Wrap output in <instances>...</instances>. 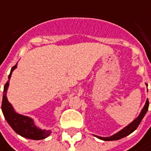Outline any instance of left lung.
<instances>
[{
    "mask_svg": "<svg viewBox=\"0 0 151 151\" xmlns=\"http://www.w3.org/2000/svg\"><path fill=\"white\" fill-rule=\"evenodd\" d=\"M148 108H149V101L147 100V101H146V103H145V106H144V108H143L142 111H141V113L139 114V116H138V117H137V118H136L133 122H131L128 126H127L126 128H124L122 130H121L120 132H118L117 134L112 135V136H111V137L104 138V137H100V136H96V135H95V137H97L98 139H102V140L111 141V140H118V139H120L123 138V137L128 136V135L130 134L131 133H133L135 129H137V128L139 127V123H140L141 121H142V119H143V117L145 116V115L146 114V112H147Z\"/></svg>",
    "mask_w": 151,
    "mask_h": 151,
    "instance_id": "8db88e82",
    "label": "left lung"
}]
</instances>
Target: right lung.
<instances>
[{
  "label": "right lung",
  "instance_id": "1",
  "mask_svg": "<svg viewBox=\"0 0 151 151\" xmlns=\"http://www.w3.org/2000/svg\"><path fill=\"white\" fill-rule=\"evenodd\" d=\"M17 64L11 69V73L8 76V79L11 78L12 73L17 68ZM9 85V80L6 83L4 86L3 98H2V104H1V110L3 112L4 116L6 122L10 125L12 128L16 132L17 134L21 135L22 137L30 139H45L50 134V130H41L35 126L33 120L26 116L17 114L14 111L12 106L7 101L6 98V91Z\"/></svg>",
  "mask_w": 151,
  "mask_h": 151
}]
</instances>
